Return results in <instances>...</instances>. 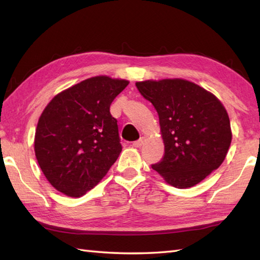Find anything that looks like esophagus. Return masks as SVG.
Returning <instances> with one entry per match:
<instances>
[{
  "mask_svg": "<svg viewBox=\"0 0 260 260\" xmlns=\"http://www.w3.org/2000/svg\"><path fill=\"white\" fill-rule=\"evenodd\" d=\"M144 141H145L144 137H141L139 141H136V142L133 143V146L134 147H141L143 145V143H144Z\"/></svg>",
  "mask_w": 260,
  "mask_h": 260,
  "instance_id": "1",
  "label": "esophagus"
}]
</instances>
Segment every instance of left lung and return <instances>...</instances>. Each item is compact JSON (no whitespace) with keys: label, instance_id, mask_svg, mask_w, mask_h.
Wrapping results in <instances>:
<instances>
[{"label":"left lung","instance_id":"left-lung-1","mask_svg":"<svg viewBox=\"0 0 260 260\" xmlns=\"http://www.w3.org/2000/svg\"><path fill=\"white\" fill-rule=\"evenodd\" d=\"M136 87L157 112L164 155L152 169L169 184L191 187L221 165L233 135L217 97L183 79L146 80Z\"/></svg>","mask_w":260,"mask_h":260}]
</instances>
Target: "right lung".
Masks as SVG:
<instances>
[{
    "mask_svg": "<svg viewBox=\"0 0 260 260\" xmlns=\"http://www.w3.org/2000/svg\"><path fill=\"white\" fill-rule=\"evenodd\" d=\"M127 80L92 77L60 92L38 121L35 152L51 185L81 197L98 184L121 152L117 120L109 112Z\"/></svg>",
    "mask_w": 260,
    "mask_h": 260,
    "instance_id": "1",
    "label": "right lung"
}]
</instances>
